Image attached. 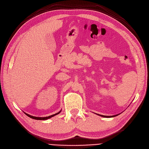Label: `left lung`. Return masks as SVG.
<instances>
[{
	"mask_svg": "<svg viewBox=\"0 0 149 149\" xmlns=\"http://www.w3.org/2000/svg\"><path fill=\"white\" fill-rule=\"evenodd\" d=\"M99 115H100V116L102 117H106V118H111V117H115V116H117L118 115H113V116H105V115H100L98 114Z\"/></svg>",
	"mask_w": 149,
	"mask_h": 149,
	"instance_id": "1",
	"label": "left lung"
}]
</instances>
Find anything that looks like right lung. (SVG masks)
Listing matches in <instances>:
<instances>
[{
  "label": "right lung",
  "instance_id": "right-lung-1",
  "mask_svg": "<svg viewBox=\"0 0 149 149\" xmlns=\"http://www.w3.org/2000/svg\"><path fill=\"white\" fill-rule=\"evenodd\" d=\"M61 111H59V112H58V113H55V114L52 115H50V116L46 117H37L32 116V115H30L27 114V113H25V112H24V113L27 115V116H28L29 117H30V118H33V119H35V120H47V119H48V118H52V117L55 116V115H56L59 114V113L61 112Z\"/></svg>",
  "mask_w": 149,
  "mask_h": 149
}]
</instances>
